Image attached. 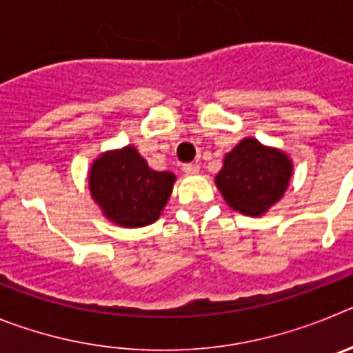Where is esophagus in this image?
I'll list each match as a JSON object with an SVG mask.
<instances>
[{
    "instance_id": "esophagus-1",
    "label": "esophagus",
    "mask_w": 353,
    "mask_h": 353,
    "mask_svg": "<svg viewBox=\"0 0 353 353\" xmlns=\"http://www.w3.org/2000/svg\"><path fill=\"white\" fill-rule=\"evenodd\" d=\"M199 171L198 164H183V173L187 174H196Z\"/></svg>"
}]
</instances>
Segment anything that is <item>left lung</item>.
<instances>
[{
    "label": "left lung",
    "mask_w": 353,
    "mask_h": 353,
    "mask_svg": "<svg viewBox=\"0 0 353 353\" xmlns=\"http://www.w3.org/2000/svg\"><path fill=\"white\" fill-rule=\"evenodd\" d=\"M292 174L293 162L286 152L244 138L224 155L214 182L228 207L260 217L285 196Z\"/></svg>",
    "instance_id": "left-lung-1"
}]
</instances>
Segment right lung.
<instances>
[{"instance_id": "right-lung-1", "label": "right lung", "mask_w": 353, "mask_h": 353, "mask_svg": "<svg viewBox=\"0 0 353 353\" xmlns=\"http://www.w3.org/2000/svg\"><path fill=\"white\" fill-rule=\"evenodd\" d=\"M174 173L155 171L136 146L108 150L88 170V189L105 219L120 228L155 223L168 205Z\"/></svg>"}]
</instances>
